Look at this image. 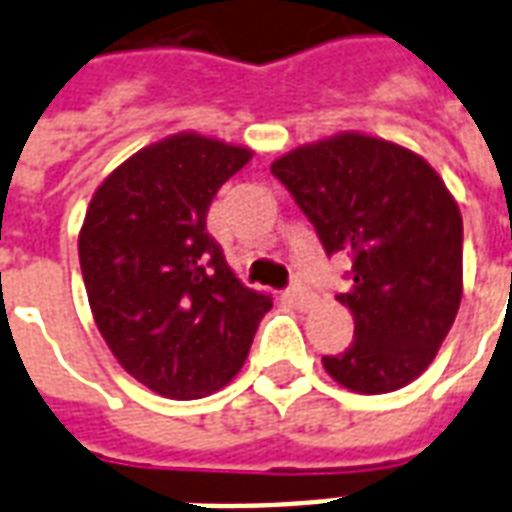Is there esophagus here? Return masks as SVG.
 Segmentation results:
<instances>
[{
	"label": "esophagus",
	"mask_w": 512,
	"mask_h": 512,
	"mask_svg": "<svg viewBox=\"0 0 512 512\" xmlns=\"http://www.w3.org/2000/svg\"><path fill=\"white\" fill-rule=\"evenodd\" d=\"M287 301L298 309H306V306L312 304V293H309V287L301 285V282H293V285L287 287Z\"/></svg>",
	"instance_id": "obj_1"
}]
</instances>
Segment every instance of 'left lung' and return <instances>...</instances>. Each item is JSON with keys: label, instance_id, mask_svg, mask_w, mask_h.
<instances>
[{"label": "left lung", "instance_id": "8db88e82", "mask_svg": "<svg viewBox=\"0 0 512 512\" xmlns=\"http://www.w3.org/2000/svg\"><path fill=\"white\" fill-rule=\"evenodd\" d=\"M317 230L347 255L350 347L325 372L358 393H388L426 372L461 304L464 225L429 162L388 140L344 132L271 165Z\"/></svg>", "mask_w": 512, "mask_h": 512}]
</instances>
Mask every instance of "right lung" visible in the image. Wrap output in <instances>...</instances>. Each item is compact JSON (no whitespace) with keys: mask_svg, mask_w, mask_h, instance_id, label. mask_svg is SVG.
I'll return each mask as SVG.
<instances>
[{"mask_svg":"<svg viewBox=\"0 0 512 512\" xmlns=\"http://www.w3.org/2000/svg\"><path fill=\"white\" fill-rule=\"evenodd\" d=\"M252 157L203 135L132 154L94 192L81 236L94 323L119 363L170 399H200L236 377L271 295L236 279L206 230L211 200Z\"/></svg>","mask_w":512,"mask_h":512,"instance_id":"obj_1","label":"right lung"}]
</instances>
